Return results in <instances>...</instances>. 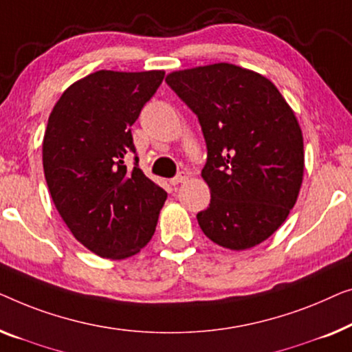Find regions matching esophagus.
<instances>
[{"mask_svg":"<svg viewBox=\"0 0 352 352\" xmlns=\"http://www.w3.org/2000/svg\"><path fill=\"white\" fill-rule=\"evenodd\" d=\"M186 178H188V175L185 174V172H180V174H178L177 177L172 178V180H170V185H172V186H175V185H180V183L185 182Z\"/></svg>","mask_w":352,"mask_h":352,"instance_id":"34e87169","label":"esophagus"}]
</instances>
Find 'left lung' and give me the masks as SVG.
<instances>
[{"label":"left lung","mask_w":352,"mask_h":352,"mask_svg":"<svg viewBox=\"0 0 352 352\" xmlns=\"http://www.w3.org/2000/svg\"><path fill=\"white\" fill-rule=\"evenodd\" d=\"M166 82L196 113L207 143L202 232L230 250L261 244L289 217L303 182L294 110L268 78L232 63L172 72Z\"/></svg>","instance_id":"1"}]
</instances>
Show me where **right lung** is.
I'll return each mask as SVG.
<instances>
[{
	"label": "right lung",
	"mask_w": 352,
	"mask_h": 352,
	"mask_svg": "<svg viewBox=\"0 0 352 352\" xmlns=\"http://www.w3.org/2000/svg\"><path fill=\"white\" fill-rule=\"evenodd\" d=\"M162 78V70H98L67 87L49 115L43 138L49 192L76 241L102 258L138 254L167 199L140 167L124 164L135 153L131 127Z\"/></svg>",
	"instance_id": "1"
}]
</instances>
